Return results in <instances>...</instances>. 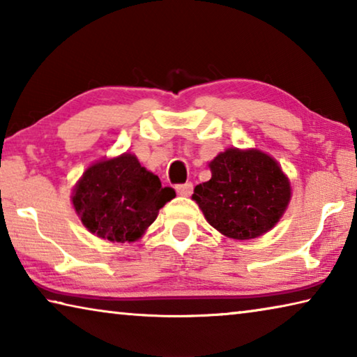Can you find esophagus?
I'll return each mask as SVG.
<instances>
[{
  "label": "esophagus",
  "instance_id": "1",
  "mask_svg": "<svg viewBox=\"0 0 357 357\" xmlns=\"http://www.w3.org/2000/svg\"><path fill=\"white\" fill-rule=\"evenodd\" d=\"M192 190H193V184L192 183H185V184L176 185V192H178V195H181V197H189L190 193H192Z\"/></svg>",
  "mask_w": 357,
  "mask_h": 357
}]
</instances>
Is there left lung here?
I'll return each instance as SVG.
<instances>
[{"label": "left lung", "instance_id": "left-lung-1", "mask_svg": "<svg viewBox=\"0 0 357 357\" xmlns=\"http://www.w3.org/2000/svg\"><path fill=\"white\" fill-rule=\"evenodd\" d=\"M209 181L193 189L211 227L231 239L268 233L288 208L291 185L277 160L259 149L228 148L209 162Z\"/></svg>", "mask_w": 357, "mask_h": 357}]
</instances>
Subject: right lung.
Instances as JSON below:
<instances>
[{"label":"right lung","mask_w":357,"mask_h":357,"mask_svg":"<svg viewBox=\"0 0 357 357\" xmlns=\"http://www.w3.org/2000/svg\"><path fill=\"white\" fill-rule=\"evenodd\" d=\"M174 197L172 187H162L134 154L124 153L88 167L72 192V204L83 225L98 238L134 243Z\"/></svg>","instance_id":"obj_1"}]
</instances>
